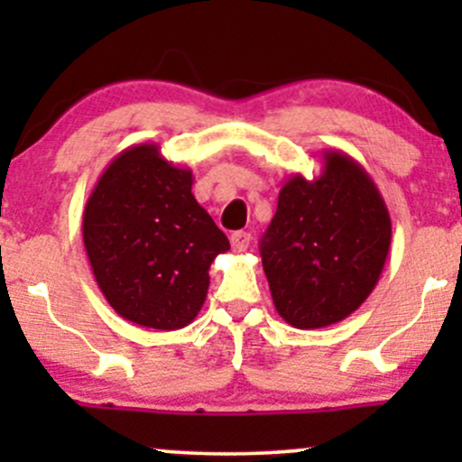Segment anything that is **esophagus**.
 <instances>
[{"label": "esophagus", "mask_w": 462, "mask_h": 462, "mask_svg": "<svg viewBox=\"0 0 462 462\" xmlns=\"http://www.w3.org/2000/svg\"><path fill=\"white\" fill-rule=\"evenodd\" d=\"M249 243H252V235H249V232L238 230L230 236V245L235 252H245V249L249 247Z\"/></svg>", "instance_id": "34e87169"}]
</instances>
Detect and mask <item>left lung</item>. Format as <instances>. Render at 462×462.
Returning a JSON list of instances; mask_svg holds the SVG:
<instances>
[{"mask_svg":"<svg viewBox=\"0 0 462 462\" xmlns=\"http://www.w3.org/2000/svg\"><path fill=\"white\" fill-rule=\"evenodd\" d=\"M389 247L391 217L375 182L352 156L326 150L315 180H286L261 241L275 310L301 330L343 321L375 289Z\"/></svg>","mask_w":462,"mask_h":462,"instance_id":"8db88e82","label":"left lung"}]
</instances>
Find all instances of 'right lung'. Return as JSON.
<instances>
[{"label":"right lung","instance_id":"1","mask_svg":"<svg viewBox=\"0 0 462 462\" xmlns=\"http://www.w3.org/2000/svg\"><path fill=\"white\" fill-rule=\"evenodd\" d=\"M190 187V169L143 143L113 158L84 206L82 238L99 291L136 326H189L206 301L210 264L230 249Z\"/></svg>","mask_w":462,"mask_h":462}]
</instances>
